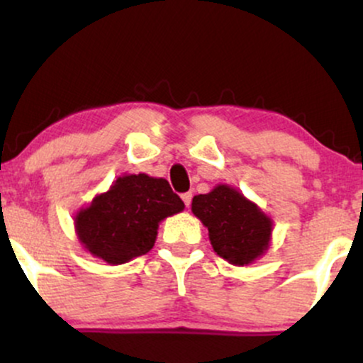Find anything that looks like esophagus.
<instances>
[{
	"mask_svg": "<svg viewBox=\"0 0 363 363\" xmlns=\"http://www.w3.org/2000/svg\"><path fill=\"white\" fill-rule=\"evenodd\" d=\"M182 201H184V205L189 208L191 206V201H193V193H184V194H182Z\"/></svg>",
	"mask_w": 363,
	"mask_h": 363,
	"instance_id": "obj_1",
	"label": "esophagus"
}]
</instances>
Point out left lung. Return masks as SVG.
Here are the masks:
<instances>
[{
    "instance_id": "left-lung-1",
    "label": "left lung",
    "mask_w": 363,
    "mask_h": 363,
    "mask_svg": "<svg viewBox=\"0 0 363 363\" xmlns=\"http://www.w3.org/2000/svg\"><path fill=\"white\" fill-rule=\"evenodd\" d=\"M193 213L208 227L215 252L232 264H249L268 249L272 220L232 187L194 196Z\"/></svg>"
}]
</instances>
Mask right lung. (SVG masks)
<instances>
[{
	"label": "right lung",
	"mask_w": 363,
	"mask_h": 363,
	"mask_svg": "<svg viewBox=\"0 0 363 363\" xmlns=\"http://www.w3.org/2000/svg\"><path fill=\"white\" fill-rule=\"evenodd\" d=\"M182 208L165 179L138 174L119 177L74 223L85 249L109 264H123L147 254L155 244L158 222Z\"/></svg>",
	"instance_id": "right-lung-1"
}]
</instances>
